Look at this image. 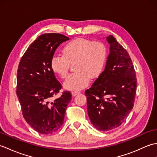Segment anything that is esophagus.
Masks as SVG:
<instances>
[{
	"label": "esophagus",
	"instance_id": "34e87169",
	"mask_svg": "<svg viewBox=\"0 0 157 157\" xmlns=\"http://www.w3.org/2000/svg\"><path fill=\"white\" fill-rule=\"evenodd\" d=\"M79 93H80V92H71V94H72L73 96H77L78 94H79Z\"/></svg>",
	"mask_w": 157,
	"mask_h": 157
}]
</instances>
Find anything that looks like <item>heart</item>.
I'll return each mask as SVG.
<instances>
[{"instance_id": "obj_1", "label": "heart", "mask_w": 157, "mask_h": 157, "mask_svg": "<svg viewBox=\"0 0 157 157\" xmlns=\"http://www.w3.org/2000/svg\"><path fill=\"white\" fill-rule=\"evenodd\" d=\"M107 59V48L101 42L76 38L68 42L62 50V55H55L51 60V69L61 78L68 73L69 65L74 63L75 73L68 76L63 83L68 90L78 91L86 87L90 78L102 73Z\"/></svg>"}]
</instances>
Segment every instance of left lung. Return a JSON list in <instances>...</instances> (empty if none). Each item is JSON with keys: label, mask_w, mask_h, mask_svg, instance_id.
I'll use <instances>...</instances> for the list:
<instances>
[{"label": "left lung", "mask_w": 157, "mask_h": 157, "mask_svg": "<svg viewBox=\"0 0 157 157\" xmlns=\"http://www.w3.org/2000/svg\"><path fill=\"white\" fill-rule=\"evenodd\" d=\"M106 40L110 52L105 70L85 92L89 118L101 131L118 128L125 121L134 106L137 86L128 52L112 35Z\"/></svg>", "instance_id": "8db88e82"}]
</instances>
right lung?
Wrapping results in <instances>:
<instances>
[{
    "label": "right lung",
    "mask_w": 157,
    "mask_h": 157,
    "mask_svg": "<svg viewBox=\"0 0 157 157\" xmlns=\"http://www.w3.org/2000/svg\"><path fill=\"white\" fill-rule=\"evenodd\" d=\"M69 38L61 34H44L32 43L19 62L17 75V95L23 117L42 134L54 133L63 124L71 92L65 91L52 101L62 86L51 69L56 49Z\"/></svg>",
    "instance_id": "1"
}]
</instances>
